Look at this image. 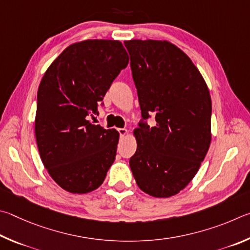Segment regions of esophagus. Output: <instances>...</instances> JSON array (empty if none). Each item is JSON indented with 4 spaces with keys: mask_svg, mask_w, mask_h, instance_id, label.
Wrapping results in <instances>:
<instances>
[{
    "mask_svg": "<svg viewBox=\"0 0 250 250\" xmlns=\"http://www.w3.org/2000/svg\"><path fill=\"white\" fill-rule=\"evenodd\" d=\"M117 132L120 133L121 136H125V135L127 134V129H126V128H118Z\"/></svg>",
    "mask_w": 250,
    "mask_h": 250,
    "instance_id": "1",
    "label": "esophagus"
}]
</instances>
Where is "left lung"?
I'll use <instances>...</instances> for the list:
<instances>
[{
    "label": "left lung",
    "mask_w": 250,
    "mask_h": 250,
    "mask_svg": "<svg viewBox=\"0 0 250 250\" xmlns=\"http://www.w3.org/2000/svg\"><path fill=\"white\" fill-rule=\"evenodd\" d=\"M124 45L142 111L130 169L144 192L168 198L189 185L208 150L211 96L191 59L172 43L135 39ZM151 115L155 126L146 124Z\"/></svg>",
    "instance_id": "1"
}]
</instances>
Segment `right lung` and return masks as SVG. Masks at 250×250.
<instances>
[{
    "label": "right lung",
    "mask_w": 250,
    "mask_h": 250,
    "mask_svg": "<svg viewBox=\"0 0 250 250\" xmlns=\"http://www.w3.org/2000/svg\"><path fill=\"white\" fill-rule=\"evenodd\" d=\"M128 64L118 41H85L69 46L43 74L37 93L35 134L45 168L71 193L102 185L115 160L118 134L94 125L103 98Z\"/></svg>",
    "instance_id": "add662e5"
}]
</instances>
